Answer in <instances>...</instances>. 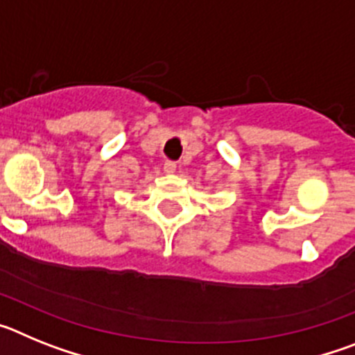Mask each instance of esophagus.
<instances>
[{
    "label": "esophagus",
    "mask_w": 355,
    "mask_h": 355,
    "mask_svg": "<svg viewBox=\"0 0 355 355\" xmlns=\"http://www.w3.org/2000/svg\"><path fill=\"white\" fill-rule=\"evenodd\" d=\"M163 171L167 172V174H172V172H175V163L174 162H165L163 163Z\"/></svg>",
    "instance_id": "1"
}]
</instances>
